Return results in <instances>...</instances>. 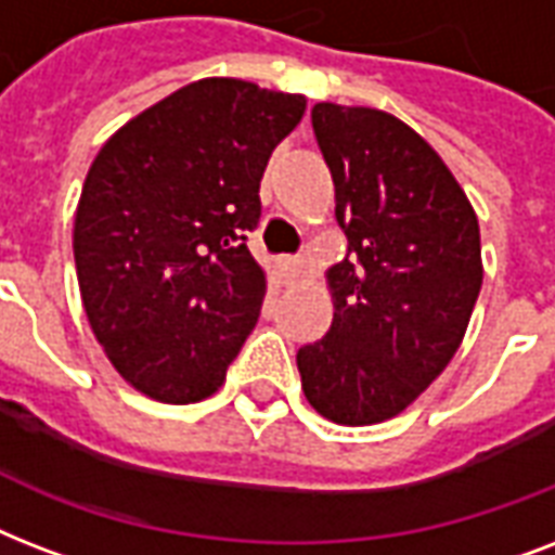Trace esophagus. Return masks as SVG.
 <instances>
[{
  "mask_svg": "<svg viewBox=\"0 0 555 555\" xmlns=\"http://www.w3.org/2000/svg\"><path fill=\"white\" fill-rule=\"evenodd\" d=\"M281 269L283 274H286V283H295L304 278V272H307V260L304 257H283L281 260Z\"/></svg>",
  "mask_w": 555,
  "mask_h": 555,
  "instance_id": "obj_1",
  "label": "esophagus"
}]
</instances>
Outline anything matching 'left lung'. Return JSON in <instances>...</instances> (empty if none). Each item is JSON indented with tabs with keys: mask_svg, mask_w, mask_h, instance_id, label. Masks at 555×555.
<instances>
[{
	"mask_svg": "<svg viewBox=\"0 0 555 555\" xmlns=\"http://www.w3.org/2000/svg\"><path fill=\"white\" fill-rule=\"evenodd\" d=\"M347 257L326 269L333 324L298 350L300 388L338 425L402 414L457 353L483 283L469 196L390 113L315 103Z\"/></svg>",
	"mask_w": 555,
	"mask_h": 555,
	"instance_id": "1",
	"label": "left lung"
}]
</instances>
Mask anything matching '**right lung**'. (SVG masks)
Instances as JSON below:
<instances>
[{"mask_svg":"<svg viewBox=\"0 0 555 555\" xmlns=\"http://www.w3.org/2000/svg\"><path fill=\"white\" fill-rule=\"evenodd\" d=\"M304 94L205 77L124 124L94 156L75 266L94 338L144 397L217 393L255 330L266 272L246 246L272 150Z\"/></svg>","mask_w":555,"mask_h":555,"instance_id":"obj_1","label":"right lung"}]
</instances>
